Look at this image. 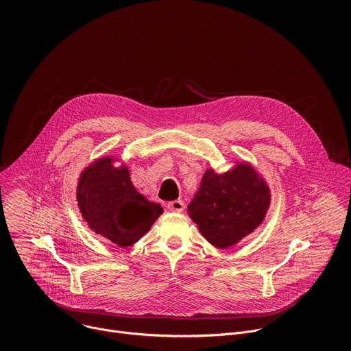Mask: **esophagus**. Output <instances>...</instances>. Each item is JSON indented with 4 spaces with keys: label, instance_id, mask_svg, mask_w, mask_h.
<instances>
[{
    "label": "esophagus",
    "instance_id": "1",
    "mask_svg": "<svg viewBox=\"0 0 351 351\" xmlns=\"http://www.w3.org/2000/svg\"><path fill=\"white\" fill-rule=\"evenodd\" d=\"M168 208L175 213H182L184 210V203L182 202V199H173V202L168 203Z\"/></svg>",
    "mask_w": 351,
    "mask_h": 351
}]
</instances>
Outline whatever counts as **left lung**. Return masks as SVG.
Wrapping results in <instances>:
<instances>
[{
	"mask_svg": "<svg viewBox=\"0 0 351 351\" xmlns=\"http://www.w3.org/2000/svg\"><path fill=\"white\" fill-rule=\"evenodd\" d=\"M268 206L265 182L253 167L239 164L221 175L207 169L187 211L211 244L226 248L263 222Z\"/></svg>",
	"mask_w": 351,
	"mask_h": 351,
	"instance_id": "left-lung-1",
	"label": "left lung"
}]
</instances>
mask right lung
<instances>
[{
  "label": "right lung",
  "instance_id": "add662e5",
  "mask_svg": "<svg viewBox=\"0 0 351 351\" xmlns=\"http://www.w3.org/2000/svg\"><path fill=\"white\" fill-rule=\"evenodd\" d=\"M112 161L101 158L82 173L77 202L95 233L128 247L149 230L164 210L136 190L128 168H115Z\"/></svg>",
  "mask_w": 351,
  "mask_h": 351
}]
</instances>
